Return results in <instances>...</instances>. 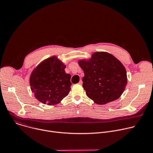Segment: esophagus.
<instances>
[{"label": "esophagus", "mask_w": 153, "mask_h": 153, "mask_svg": "<svg viewBox=\"0 0 153 153\" xmlns=\"http://www.w3.org/2000/svg\"><path fill=\"white\" fill-rule=\"evenodd\" d=\"M79 84H80V85H82V81L81 80L79 81Z\"/></svg>", "instance_id": "obj_1"}]
</instances>
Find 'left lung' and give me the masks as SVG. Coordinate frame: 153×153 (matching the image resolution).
<instances>
[{"mask_svg":"<svg viewBox=\"0 0 153 153\" xmlns=\"http://www.w3.org/2000/svg\"><path fill=\"white\" fill-rule=\"evenodd\" d=\"M83 87L86 94L96 103L103 105L119 99L127 84L125 68L112 54L96 52L89 60H80Z\"/></svg>","mask_w":153,"mask_h":153,"instance_id":"8db88e82","label":"left lung"}]
</instances>
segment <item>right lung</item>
Returning a JSON list of instances; mask_svg holds the SVG:
<instances>
[{
  "label": "right lung",
  "mask_w": 153,
  "mask_h": 153,
  "mask_svg": "<svg viewBox=\"0 0 153 153\" xmlns=\"http://www.w3.org/2000/svg\"><path fill=\"white\" fill-rule=\"evenodd\" d=\"M66 66L57 57L42 62L33 71L30 78L31 90L35 97L43 104L60 103L71 90V75L65 71Z\"/></svg>",
  "instance_id": "1"
}]
</instances>
